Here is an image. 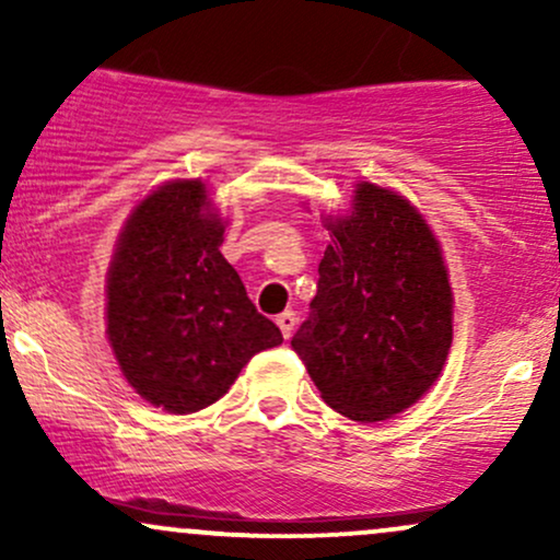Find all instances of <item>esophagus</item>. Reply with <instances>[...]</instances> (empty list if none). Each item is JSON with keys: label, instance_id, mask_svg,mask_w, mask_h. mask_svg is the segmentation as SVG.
<instances>
[{"label": "esophagus", "instance_id": "esophagus-1", "mask_svg": "<svg viewBox=\"0 0 560 560\" xmlns=\"http://www.w3.org/2000/svg\"><path fill=\"white\" fill-rule=\"evenodd\" d=\"M276 324H279V329H281V334H284V339H289V337H292L298 318H294L292 311H284L281 316H276Z\"/></svg>", "mask_w": 560, "mask_h": 560}]
</instances>
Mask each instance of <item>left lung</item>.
I'll return each instance as SVG.
<instances>
[{
    "label": "left lung",
    "mask_w": 560,
    "mask_h": 560,
    "mask_svg": "<svg viewBox=\"0 0 560 560\" xmlns=\"http://www.w3.org/2000/svg\"><path fill=\"white\" fill-rule=\"evenodd\" d=\"M331 244L311 313L292 337L326 405L374 423L423 397L453 345V289L440 242L397 191L358 184L352 213L326 218Z\"/></svg>",
    "instance_id": "left-lung-1"
}]
</instances>
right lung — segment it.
Instances as JSON below:
<instances>
[{
    "label": "right lung",
    "mask_w": 560,
    "mask_h": 560,
    "mask_svg": "<svg viewBox=\"0 0 560 560\" xmlns=\"http://www.w3.org/2000/svg\"><path fill=\"white\" fill-rule=\"evenodd\" d=\"M223 229L186 178L141 199L115 244L107 339L126 382L168 413L213 405L255 352L284 342L221 255Z\"/></svg>",
    "instance_id": "right-lung-1"
}]
</instances>
